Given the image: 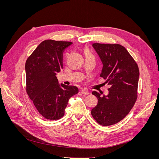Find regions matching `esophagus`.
<instances>
[{"label":"esophagus","instance_id":"1","mask_svg":"<svg viewBox=\"0 0 159 159\" xmlns=\"http://www.w3.org/2000/svg\"><path fill=\"white\" fill-rule=\"evenodd\" d=\"M80 93L81 94H82V95H89V91L88 90H86V89H82V90H81Z\"/></svg>","mask_w":159,"mask_h":159}]
</instances>
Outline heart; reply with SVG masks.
Listing matches in <instances>:
<instances>
[{"label":"heart","mask_w":159,"mask_h":159,"mask_svg":"<svg viewBox=\"0 0 159 159\" xmlns=\"http://www.w3.org/2000/svg\"><path fill=\"white\" fill-rule=\"evenodd\" d=\"M84 53H85V55H86V57H93V55L91 54V53L90 52V51L89 49H86L85 50V52H84Z\"/></svg>","instance_id":"heart-1"}]
</instances>
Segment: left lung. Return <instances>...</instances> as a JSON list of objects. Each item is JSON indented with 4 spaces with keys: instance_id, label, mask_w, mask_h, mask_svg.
I'll return each instance as SVG.
<instances>
[{
    "instance_id": "1",
    "label": "left lung",
    "mask_w": 159,
    "mask_h": 159,
    "mask_svg": "<svg viewBox=\"0 0 159 159\" xmlns=\"http://www.w3.org/2000/svg\"><path fill=\"white\" fill-rule=\"evenodd\" d=\"M103 64L101 77L110 86L109 93L103 95L94 91L97 105L91 111L93 119L104 126L118 123L126 116L137 98L139 67L120 44H93Z\"/></svg>"
}]
</instances>
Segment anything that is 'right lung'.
<instances>
[{
	"label": "right lung",
	"mask_w": 159,
	"mask_h": 159,
	"mask_svg": "<svg viewBox=\"0 0 159 159\" xmlns=\"http://www.w3.org/2000/svg\"><path fill=\"white\" fill-rule=\"evenodd\" d=\"M71 44L44 40L26 62V92L39 113L46 119L62 117L69 99L79 92L76 86L58 84L56 77L63 68L64 50Z\"/></svg>",
	"instance_id": "add662e5"
}]
</instances>
